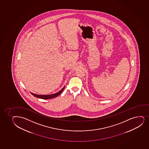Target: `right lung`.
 <instances>
[{
  "instance_id": "add662e5",
  "label": "right lung",
  "mask_w": 149,
  "mask_h": 149,
  "mask_svg": "<svg viewBox=\"0 0 149 149\" xmlns=\"http://www.w3.org/2000/svg\"><path fill=\"white\" fill-rule=\"evenodd\" d=\"M65 86L61 91H59L58 93H54V94H49V95H38V94L33 93H31L35 97L39 98H41V99H51V98H53L56 97L58 96L59 95L63 92V89L65 88Z\"/></svg>"
}]
</instances>
